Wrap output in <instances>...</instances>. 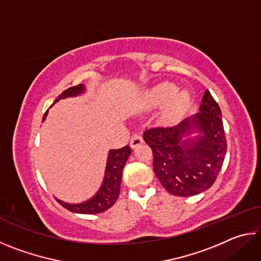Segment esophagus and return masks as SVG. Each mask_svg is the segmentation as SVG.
I'll return each mask as SVG.
<instances>
[{"mask_svg":"<svg viewBox=\"0 0 261 261\" xmlns=\"http://www.w3.org/2000/svg\"><path fill=\"white\" fill-rule=\"evenodd\" d=\"M144 143L143 137H141L140 134H135L134 136L131 137V141H130V146L132 148H136L137 146H139L140 144Z\"/></svg>","mask_w":261,"mask_h":261,"instance_id":"esophagus-1","label":"esophagus"}]
</instances>
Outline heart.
Returning <instances> with one entry per match:
<instances>
[{
	"instance_id": "obj_1",
	"label": "heart",
	"mask_w": 261,
	"mask_h": 261,
	"mask_svg": "<svg viewBox=\"0 0 261 261\" xmlns=\"http://www.w3.org/2000/svg\"><path fill=\"white\" fill-rule=\"evenodd\" d=\"M144 103L149 109L162 107L160 121L163 124L178 122L191 105V95L187 90H177L171 83H161L149 88L144 94Z\"/></svg>"
}]
</instances>
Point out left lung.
I'll return each mask as SVG.
<instances>
[{
  "instance_id": "8db88e82",
  "label": "left lung",
  "mask_w": 261,
  "mask_h": 261,
  "mask_svg": "<svg viewBox=\"0 0 261 261\" xmlns=\"http://www.w3.org/2000/svg\"><path fill=\"white\" fill-rule=\"evenodd\" d=\"M153 152V169L162 187L178 197H191L208 190L222 167L227 152L221 109L208 90L199 113L171 127L144 132Z\"/></svg>"
}]
</instances>
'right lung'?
<instances>
[{"label": "right lung", "instance_id": "add662e5", "mask_svg": "<svg viewBox=\"0 0 261 261\" xmlns=\"http://www.w3.org/2000/svg\"><path fill=\"white\" fill-rule=\"evenodd\" d=\"M85 86L83 84H79L77 86H72L65 90L63 93L59 95L54 103L59 102L61 99L73 98L83 93H85ZM48 115V110L42 117V122H45ZM131 154V148L129 146H124L120 149H110L108 152L107 163H106V170L102 184L93 197L86 201L79 202V204H70L63 200H56L70 212L78 214H98L101 212L107 211L110 208L115 202H116L118 196H120L121 189V179H122V171L124 168Z\"/></svg>", "mask_w": 261, "mask_h": 261}]
</instances>
